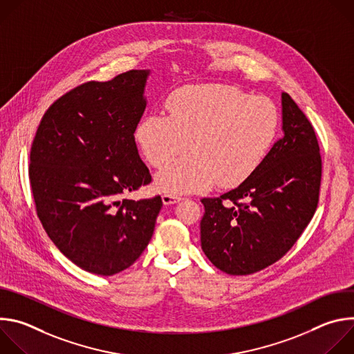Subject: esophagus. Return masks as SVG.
<instances>
[{"instance_id":"esophagus-1","label":"esophagus","mask_w":354,"mask_h":354,"mask_svg":"<svg viewBox=\"0 0 354 354\" xmlns=\"http://www.w3.org/2000/svg\"><path fill=\"white\" fill-rule=\"evenodd\" d=\"M179 200H180V197L176 196V194H171V193H164V194H162V203H164L165 206L178 203Z\"/></svg>"}]
</instances>
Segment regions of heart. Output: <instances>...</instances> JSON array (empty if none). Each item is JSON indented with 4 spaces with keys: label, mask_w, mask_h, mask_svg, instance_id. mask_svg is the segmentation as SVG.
<instances>
[{
    "label": "heart",
    "mask_w": 354,
    "mask_h": 354,
    "mask_svg": "<svg viewBox=\"0 0 354 354\" xmlns=\"http://www.w3.org/2000/svg\"><path fill=\"white\" fill-rule=\"evenodd\" d=\"M167 111L144 116L134 137L154 168L168 165L190 147L192 154L156 178L158 189L171 194L246 180L268 156L280 120L269 97L230 85L183 86L168 97Z\"/></svg>",
    "instance_id": "b5f03b06"
}]
</instances>
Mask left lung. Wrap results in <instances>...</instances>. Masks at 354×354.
<instances>
[{
  "mask_svg": "<svg viewBox=\"0 0 354 354\" xmlns=\"http://www.w3.org/2000/svg\"><path fill=\"white\" fill-rule=\"evenodd\" d=\"M284 136L246 180L220 197H205L201 249L220 270L245 276L283 258L318 206L322 160L313 124L281 93Z\"/></svg>",
  "mask_w": 354,
  "mask_h": 354,
  "instance_id": "obj_1",
  "label": "left lung"
}]
</instances>
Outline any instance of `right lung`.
<instances>
[{"label": "right lung", "mask_w": 354, "mask_h": 354, "mask_svg": "<svg viewBox=\"0 0 354 354\" xmlns=\"http://www.w3.org/2000/svg\"><path fill=\"white\" fill-rule=\"evenodd\" d=\"M148 70L75 86L43 115L30 148L37 217L62 254L81 269L112 276L147 248L161 196L120 197L148 185L134 131L145 111Z\"/></svg>", "instance_id": "right-lung-1"}]
</instances>
